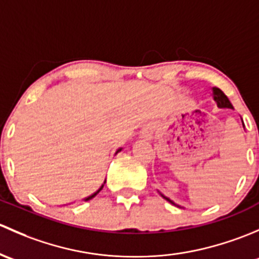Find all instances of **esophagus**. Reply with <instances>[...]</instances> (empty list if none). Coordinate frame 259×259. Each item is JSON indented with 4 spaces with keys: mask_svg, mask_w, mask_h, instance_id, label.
<instances>
[{
    "mask_svg": "<svg viewBox=\"0 0 259 259\" xmlns=\"http://www.w3.org/2000/svg\"><path fill=\"white\" fill-rule=\"evenodd\" d=\"M151 135H152V128H151V127H146V128L143 130L142 136L148 140V138H151Z\"/></svg>",
    "mask_w": 259,
    "mask_h": 259,
    "instance_id": "1",
    "label": "esophagus"
}]
</instances>
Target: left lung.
<instances>
[{"label": "left lung", "mask_w": 259, "mask_h": 259, "mask_svg": "<svg viewBox=\"0 0 259 259\" xmlns=\"http://www.w3.org/2000/svg\"><path fill=\"white\" fill-rule=\"evenodd\" d=\"M213 98H214V101L217 102V106L220 108H233V106H232V103L229 102L227 96H226L220 89H215V87L213 89ZM163 198H166L167 201L170 202V203H173V202L170 201L169 198H167V197L163 196Z\"/></svg>", "instance_id": "8db88e82"}]
</instances>
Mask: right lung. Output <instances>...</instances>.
<instances>
[{
  "instance_id": "add662e5",
  "label": "right lung",
  "mask_w": 259,
  "mask_h": 259,
  "mask_svg": "<svg viewBox=\"0 0 259 259\" xmlns=\"http://www.w3.org/2000/svg\"><path fill=\"white\" fill-rule=\"evenodd\" d=\"M117 152H118V151H117ZM105 183H106V181H105ZM103 188V185L102 186H101V187L100 188H98V191L97 192H95V193H93V194H91V196L90 197H87V198H84V201H89V199H91V198H93V197H95L96 196V194H97L98 193V192H100L101 191V189H102Z\"/></svg>"
}]
</instances>
